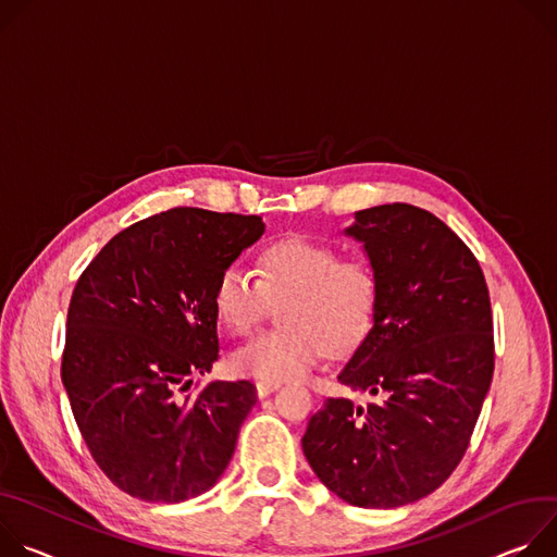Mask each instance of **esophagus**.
<instances>
[{"instance_id": "esophagus-1", "label": "esophagus", "mask_w": 557, "mask_h": 557, "mask_svg": "<svg viewBox=\"0 0 557 557\" xmlns=\"http://www.w3.org/2000/svg\"><path fill=\"white\" fill-rule=\"evenodd\" d=\"M281 387V383H268V381H259L257 383V394H259V398H265V396H270L272 392H276Z\"/></svg>"}]
</instances>
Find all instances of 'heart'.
Returning a JSON list of instances; mask_svg holds the SVG:
<instances>
[{"label":"heart","instance_id":"b5f03b06","mask_svg":"<svg viewBox=\"0 0 557 557\" xmlns=\"http://www.w3.org/2000/svg\"><path fill=\"white\" fill-rule=\"evenodd\" d=\"M259 276L240 265L225 268L214 285V312L234 334H250L270 298L285 327L263 332L232 354L234 372L283 383L300 379L321 360L351 351L372 325L379 274L364 259H343L332 243L305 236L281 238L259 255Z\"/></svg>","mask_w":557,"mask_h":557}]
</instances>
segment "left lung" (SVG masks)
Returning <instances> with one entry per match:
<instances>
[{
	"label": "left lung",
	"mask_w": 557,
	"mask_h": 557,
	"mask_svg": "<svg viewBox=\"0 0 557 557\" xmlns=\"http://www.w3.org/2000/svg\"><path fill=\"white\" fill-rule=\"evenodd\" d=\"M345 236L362 243L379 298L338 381L376 400L327 398L300 443L341 500L396 509L436 491L469 447L493 379L488 289L469 247L416 206L360 210Z\"/></svg>",
	"instance_id": "1"
}]
</instances>
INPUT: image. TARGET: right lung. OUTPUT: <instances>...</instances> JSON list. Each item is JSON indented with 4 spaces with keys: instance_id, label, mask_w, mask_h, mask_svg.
Wrapping results in <instances>:
<instances>
[{
    "instance_id": "obj_1",
    "label": "right lung",
    "mask_w": 557,
    "mask_h": 557,
    "mask_svg": "<svg viewBox=\"0 0 557 557\" xmlns=\"http://www.w3.org/2000/svg\"><path fill=\"white\" fill-rule=\"evenodd\" d=\"M263 232L255 214L174 208L112 236L75 285L61 383L95 462L133 498H197L232 460L257 387L181 392L219 358V274Z\"/></svg>"
}]
</instances>
